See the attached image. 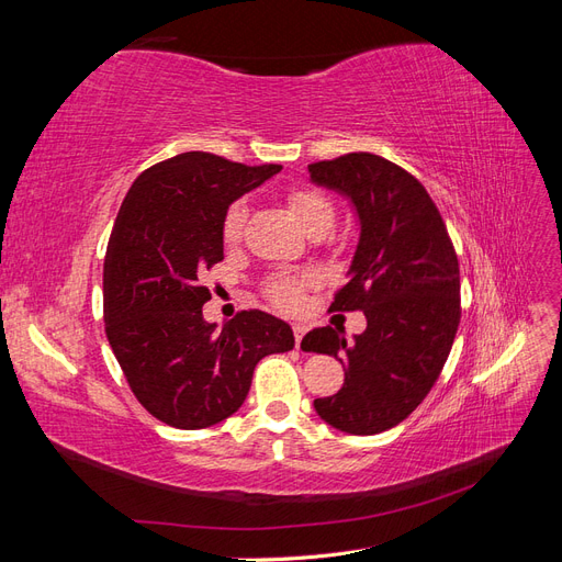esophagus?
I'll use <instances>...</instances> for the list:
<instances>
[{"mask_svg": "<svg viewBox=\"0 0 562 562\" xmlns=\"http://www.w3.org/2000/svg\"><path fill=\"white\" fill-rule=\"evenodd\" d=\"M293 333H295V347L300 349V342H302V337H304V333H307V328H304V326H300V323H297V326H293Z\"/></svg>", "mask_w": 562, "mask_h": 562, "instance_id": "1", "label": "esophagus"}]
</instances>
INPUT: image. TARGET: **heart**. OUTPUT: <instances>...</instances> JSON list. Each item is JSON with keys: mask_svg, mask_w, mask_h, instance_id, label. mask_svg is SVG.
Masks as SVG:
<instances>
[{"mask_svg": "<svg viewBox=\"0 0 562 562\" xmlns=\"http://www.w3.org/2000/svg\"><path fill=\"white\" fill-rule=\"evenodd\" d=\"M288 203H291L297 223L307 234L312 232L326 234L335 223L333 203L314 190H295L291 196H288ZM244 223H246V203L234 201L223 217V236L227 244L239 239ZM271 297H274L281 307H293L297 302V283L291 279L274 281L271 283Z\"/></svg>", "mask_w": 562, "mask_h": 562, "instance_id": "b5f03b06", "label": "heart"}]
</instances>
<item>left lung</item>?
I'll use <instances>...</instances> for the list:
<instances>
[{
  "label": "left lung",
  "instance_id": "8db88e82",
  "mask_svg": "<svg viewBox=\"0 0 562 562\" xmlns=\"http://www.w3.org/2000/svg\"><path fill=\"white\" fill-rule=\"evenodd\" d=\"M314 184L349 201L359 244L330 310L366 314L368 328H316L302 349L342 363L345 384L314 407L330 427L372 436L396 427L427 398L459 326V265L443 217L401 166L351 151L307 166Z\"/></svg>",
  "mask_w": 562,
  "mask_h": 562
}]
</instances>
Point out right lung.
I'll return each mask as SVG.
<instances>
[{"instance_id":"1","label":"right lung","mask_w":562,"mask_h":562,"mask_svg":"<svg viewBox=\"0 0 562 562\" xmlns=\"http://www.w3.org/2000/svg\"><path fill=\"white\" fill-rule=\"evenodd\" d=\"M281 171L184 151L135 178L119 209L103 269L105 333L149 415L206 429L244 405L252 370L295 347L293 328L260 310L223 328L203 318L201 274L225 258L232 203Z\"/></svg>"}]
</instances>
